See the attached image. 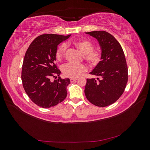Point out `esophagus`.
Listing matches in <instances>:
<instances>
[{
    "instance_id": "1",
    "label": "esophagus",
    "mask_w": 150,
    "mask_h": 150,
    "mask_svg": "<svg viewBox=\"0 0 150 150\" xmlns=\"http://www.w3.org/2000/svg\"><path fill=\"white\" fill-rule=\"evenodd\" d=\"M77 79H78L77 78H71V79H70V81H71V83H73V82H74L75 81H76Z\"/></svg>"
}]
</instances>
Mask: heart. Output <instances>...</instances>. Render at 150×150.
I'll list each match as a JSON object with an SVG mask.
<instances>
[{"label":"heart","mask_w":150,"mask_h":150,"mask_svg":"<svg viewBox=\"0 0 150 150\" xmlns=\"http://www.w3.org/2000/svg\"><path fill=\"white\" fill-rule=\"evenodd\" d=\"M72 44L84 54V59L91 66H96L101 61L102 52L98 49H94V44L89 40L82 39L74 41ZM66 45L62 44L56 52V57L58 61L62 60L66 50ZM87 70L84 64L67 63L62 66V72L65 76L71 78H77Z\"/></svg>","instance_id":"obj_1"}]
</instances>
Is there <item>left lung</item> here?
<instances>
[{
    "label": "left lung",
    "instance_id": "1",
    "mask_svg": "<svg viewBox=\"0 0 150 150\" xmlns=\"http://www.w3.org/2000/svg\"><path fill=\"white\" fill-rule=\"evenodd\" d=\"M96 38L100 46L101 62L90 72L96 79H87L84 93L94 105L105 107L113 104L123 93L128 82V67L120 44L106 31L86 33Z\"/></svg>",
    "mask_w": 150,
    "mask_h": 150
}]
</instances>
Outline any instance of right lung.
<instances>
[{
    "label": "right lung",
    "mask_w": 150,
    "mask_h": 150,
    "mask_svg": "<svg viewBox=\"0 0 150 150\" xmlns=\"http://www.w3.org/2000/svg\"><path fill=\"white\" fill-rule=\"evenodd\" d=\"M70 36L40 35L32 42L25 52L22 67V85L31 101L40 107L54 106L67 96L70 79L59 76L56 52L58 45ZM51 78L54 79L52 81Z\"/></svg>",
    "instance_id": "1"
}]
</instances>
